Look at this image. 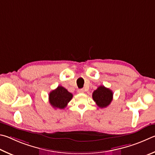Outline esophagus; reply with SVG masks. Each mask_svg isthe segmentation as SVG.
I'll return each instance as SVG.
<instances>
[{
	"label": "esophagus",
	"mask_w": 155,
	"mask_h": 155,
	"mask_svg": "<svg viewBox=\"0 0 155 155\" xmlns=\"http://www.w3.org/2000/svg\"><path fill=\"white\" fill-rule=\"evenodd\" d=\"M78 93H84V89H79V90H78Z\"/></svg>",
	"instance_id": "obj_1"
}]
</instances>
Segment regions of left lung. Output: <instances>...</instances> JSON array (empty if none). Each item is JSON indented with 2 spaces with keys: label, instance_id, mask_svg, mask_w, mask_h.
Here are the masks:
<instances>
[{
  "label": "left lung",
  "instance_id": "left-lung-1",
  "mask_svg": "<svg viewBox=\"0 0 155 155\" xmlns=\"http://www.w3.org/2000/svg\"><path fill=\"white\" fill-rule=\"evenodd\" d=\"M93 99L99 107H106L113 99V92L104 86H100L93 93Z\"/></svg>",
  "mask_w": 155,
  "mask_h": 155
}]
</instances>
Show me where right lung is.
<instances>
[{"mask_svg": "<svg viewBox=\"0 0 155 155\" xmlns=\"http://www.w3.org/2000/svg\"><path fill=\"white\" fill-rule=\"evenodd\" d=\"M72 97L73 94L66 88L58 86L55 90L51 91L49 94V102L55 109H64Z\"/></svg>", "mask_w": 155, "mask_h": 155, "instance_id": "1", "label": "right lung"}]
</instances>
